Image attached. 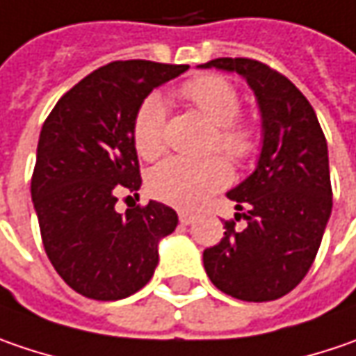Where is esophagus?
<instances>
[{"label":"esophagus","instance_id":"esophagus-1","mask_svg":"<svg viewBox=\"0 0 356 356\" xmlns=\"http://www.w3.org/2000/svg\"><path fill=\"white\" fill-rule=\"evenodd\" d=\"M178 218H180V224H190L192 222V218H194V214L188 212V210H180V212H178Z\"/></svg>","mask_w":356,"mask_h":356}]
</instances>
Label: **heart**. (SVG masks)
Masks as SVG:
<instances>
[{
  "mask_svg": "<svg viewBox=\"0 0 356 356\" xmlns=\"http://www.w3.org/2000/svg\"><path fill=\"white\" fill-rule=\"evenodd\" d=\"M180 98L214 124L210 150L222 152L232 162H250L262 148L257 122L240 116L242 102L232 81L216 74H202L178 88ZM134 150L144 160H156L166 150V106L158 96L144 99L132 120ZM232 170L222 156L206 160L170 158L152 170L148 190L154 198L176 208H198L214 192L228 186Z\"/></svg>",
  "mask_w": 356,
  "mask_h": 356,
  "instance_id": "obj_1",
  "label": "heart"
}]
</instances>
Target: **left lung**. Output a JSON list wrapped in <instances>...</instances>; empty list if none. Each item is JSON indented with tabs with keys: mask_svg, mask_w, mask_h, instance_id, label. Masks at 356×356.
<instances>
[{
	"mask_svg": "<svg viewBox=\"0 0 356 356\" xmlns=\"http://www.w3.org/2000/svg\"><path fill=\"white\" fill-rule=\"evenodd\" d=\"M202 67L244 76L262 112L258 166L228 192L236 214L224 236L204 250L216 289L246 302L276 300L307 276L332 210L327 138L302 92L270 65L250 58H216ZM240 218L247 220L242 231Z\"/></svg>",
	"mask_w": 356,
	"mask_h": 356,
	"instance_id": "left-lung-1",
	"label": "left lung"
}]
</instances>
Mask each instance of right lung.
<instances>
[{
	"instance_id": "1",
	"label": "right lung",
	"mask_w": 356,
	"mask_h": 356,
	"mask_svg": "<svg viewBox=\"0 0 356 356\" xmlns=\"http://www.w3.org/2000/svg\"><path fill=\"white\" fill-rule=\"evenodd\" d=\"M188 65L112 62L65 92L45 118L31 174L45 254L67 286L94 300L138 293L158 264V240L178 214L148 202L116 212L142 184L132 120L152 90ZM130 198V196H128Z\"/></svg>"
}]
</instances>
